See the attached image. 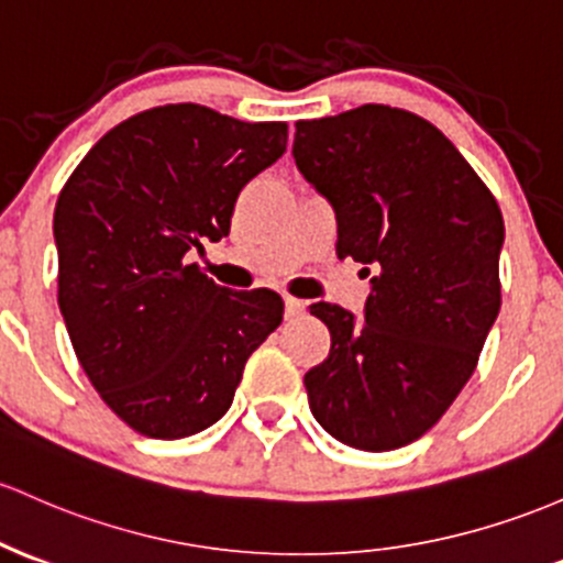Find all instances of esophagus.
<instances>
[{
	"label": "esophagus",
	"mask_w": 563,
	"mask_h": 563,
	"mask_svg": "<svg viewBox=\"0 0 563 563\" xmlns=\"http://www.w3.org/2000/svg\"><path fill=\"white\" fill-rule=\"evenodd\" d=\"M286 318H299L301 312H305V301L301 299H294V296H286Z\"/></svg>",
	"instance_id": "34e87169"
}]
</instances>
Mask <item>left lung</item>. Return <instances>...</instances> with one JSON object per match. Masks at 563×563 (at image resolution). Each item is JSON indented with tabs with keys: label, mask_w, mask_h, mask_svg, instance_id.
<instances>
[{
	"label": "left lung",
	"mask_w": 563,
	"mask_h": 563,
	"mask_svg": "<svg viewBox=\"0 0 563 563\" xmlns=\"http://www.w3.org/2000/svg\"><path fill=\"white\" fill-rule=\"evenodd\" d=\"M294 159L336 213V253L366 264L363 320L318 301L331 352L305 374L336 441L393 452L428 432L467 385L497 320L503 213L435 125L366 103L299 120Z\"/></svg>",
	"instance_id": "8db88e82"
}]
</instances>
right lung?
<instances>
[{
	"label": "right lung",
	"mask_w": 563,
	"mask_h": 563,
	"mask_svg": "<svg viewBox=\"0 0 563 563\" xmlns=\"http://www.w3.org/2000/svg\"><path fill=\"white\" fill-rule=\"evenodd\" d=\"M286 141V122L168 103L111 128L60 189V314L92 387L141 435L176 441L219 422L280 325L275 291L216 286L187 253L230 234L240 189Z\"/></svg>",
	"instance_id": "1"
}]
</instances>
